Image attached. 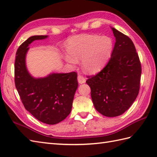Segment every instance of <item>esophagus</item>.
I'll return each instance as SVG.
<instances>
[{
  "label": "esophagus",
  "instance_id": "esophagus-1",
  "mask_svg": "<svg viewBox=\"0 0 157 157\" xmlns=\"http://www.w3.org/2000/svg\"><path fill=\"white\" fill-rule=\"evenodd\" d=\"M78 81L79 83L82 84V83H83L86 82V79H85L84 77H83V76L79 75L78 76Z\"/></svg>",
  "mask_w": 157,
  "mask_h": 157
}]
</instances>
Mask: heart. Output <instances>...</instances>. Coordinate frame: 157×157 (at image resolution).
<instances>
[{"mask_svg": "<svg viewBox=\"0 0 157 157\" xmlns=\"http://www.w3.org/2000/svg\"><path fill=\"white\" fill-rule=\"evenodd\" d=\"M68 53L64 59L72 65L82 60L85 71L94 74L100 70L110 58L113 50V42L107 36L82 35L71 37L66 43Z\"/></svg>", "mask_w": 157, "mask_h": 157, "instance_id": "heart-1", "label": "heart"}]
</instances>
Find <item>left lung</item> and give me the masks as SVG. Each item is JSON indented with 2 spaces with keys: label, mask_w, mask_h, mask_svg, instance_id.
Segmentation results:
<instances>
[{
  "label": "left lung",
  "mask_w": 157,
  "mask_h": 157,
  "mask_svg": "<svg viewBox=\"0 0 157 157\" xmlns=\"http://www.w3.org/2000/svg\"><path fill=\"white\" fill-rule=\"evenodd\" d=\"M112 29L116 43L110 59L101 71L87 76L86 81L96 110L107 117L122 114L135 101L142 72L132 40L116 29Z\"/></svg>",
  "instance_id": "left-lung-1"
}]
</instances>
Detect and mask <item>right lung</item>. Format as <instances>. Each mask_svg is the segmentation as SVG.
I'll return each instance as SVG.
<instances>
[{
  "mask_svg": "<svg viewBox=\"0 0 157 157\" xmlns=\"http://www.w3.org/2000/svg\"><path fill=\"white\" fill-rule=\"evenodd\" d=\"M47 37L32 36L19 46L14 62V82L25 108L39 121L56 124L70 114L78 86V74L53 73L45 78H35L29 74L25 63L28 46Z\"/></svg>",
  "mask_w": 157,
  "mask_h": 157,
  "instance_id": "add662e5",
  "label": "right lung"
}]
</instances>
